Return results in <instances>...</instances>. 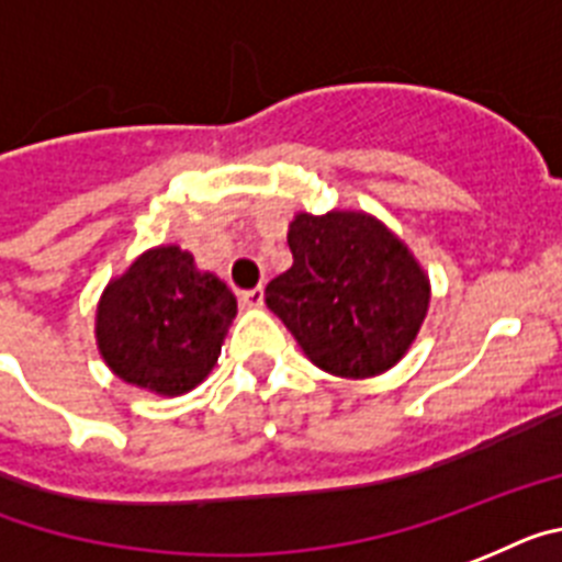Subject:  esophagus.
Wrapping results in <instances>:
<instances>
[{
    "label": "esophagus",
    "instance_id": "esophagus-1",
    "mask_svg": "<svg viewBox=\"0 0 562 562\" xmlns=\"http://www.w3.org/2000/svg\"><path fill=\"white\" fill-rule=\"evenodd\" d=\"M262 300H266V291L262 289H251V291H243V294H239V303H243L245 308H259V305H262Z\"/></svg>",
    "mask_w": 562,
    "mask_h": 562
}]
</instances>
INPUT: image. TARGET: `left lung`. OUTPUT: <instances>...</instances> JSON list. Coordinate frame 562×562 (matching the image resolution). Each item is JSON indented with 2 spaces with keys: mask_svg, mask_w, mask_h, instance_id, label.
Returning <instances> with one entry per match:
<instances>
[{
  "mask_svg": "<svg viewBox=\"0 0 562 562\" xmlns=\"http://www.w3.org/2000/svg\"><path fill=\"white\" fill-rule=\"evenodd\" d=\"M294 266L266 285L268 308L308 360L337 376H374L412 346L428 311V280L385 225L366 214H296Z\"/></svg>",
  "mask_w": 562,
  "mask_h": 562,
  "instance_id": "left-lung-1",
  "label": "left lung"
}]
</instances>
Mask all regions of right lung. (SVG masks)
<instances>
[{
    "label": "right lung",
    "mask_w": 562,
    "mask_h": 562,
    "mask_svg": "<svg viewBox=\"0 0 562 562\" xmlns=\"http://www.w3.org/2000/svg\"><path fill=\"white\" fill-rule=\"evenodd\" d=\"M237 300L177 245L136 259L102 294L99 351L116 376L157 394H186L214 369Z\"/></svg>",
    "instance_id": "add662e5"
}]
</instances>
